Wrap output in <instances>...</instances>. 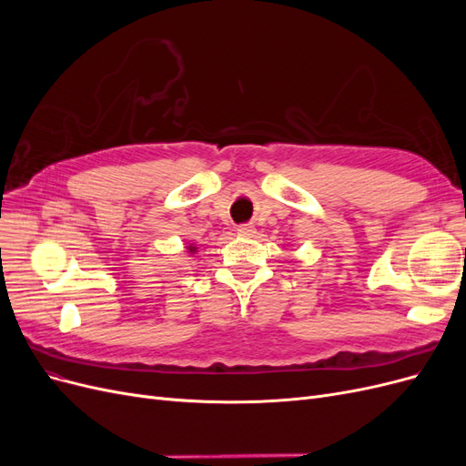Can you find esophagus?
<instances>
[{"mask_svg": "<svg viewBox=\"0 0 466 466\" xmlns=\"http://www.w3.org/2000/svg\"><path fill=\"white\" fill-rule=\"evenodd\" d=\"M237 233L241 235V237H250V235H255V228H252V225H238L237 228Z\"/></svg>", "mask_w": 466, "mask_h": 466, "instance_id": "34e87169", "label": "esophagus"}]
</instances>
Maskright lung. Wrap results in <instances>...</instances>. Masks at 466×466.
<instances>
[{
	"mask_svg": "<svg viewBox=\"0 0 466 466\" xmlns=\"http://www.w3.org/2000/svg\"><path fill=\"white\" fill-rule=\"evenodd\" d=\"M188 252H192V255H194V252H196V247H192V245H190V247H188Z\"/></svg>",
	"mask_w": 466,
	"mask_h": 466,
	"instance_id": "right-lung-1",
	"label": "right lung"
}]
</instances>
